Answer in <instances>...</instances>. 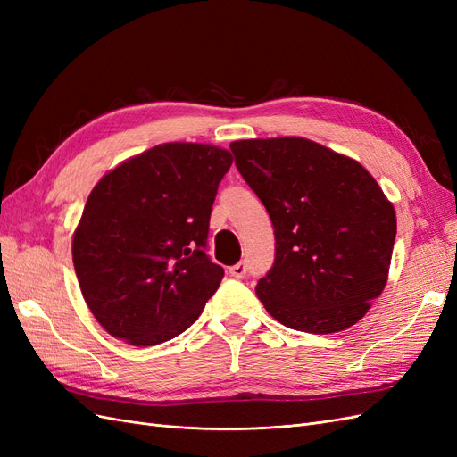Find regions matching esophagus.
<instances>
[{
  "label": "esophagus",
  "instance_id": "34e87169",
  "mask_svg": "<svg viewBox=\"0 0 457 457\" xmlns=\"http://www.w3.org/2000/svg\"><path fill=\"white\" fill-rule=\"evenodd\" d=\"M228 274L234 276V278H244V276H245V262H237V265L228 267Z\"/></svg>",
  "mask_w": 457,
  "mask_h": 457
}]
</instances>
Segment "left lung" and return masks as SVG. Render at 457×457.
I'll return each instance as SVG.
<instances>
[{
	"label": "left lung",
	"instance_id": "1",
	"mask_svg": "<svg viewBox=\"0 0 457 457\" xmlns=\"http://www.w3.org/2000/svg\"><path fill=\"white\" fill-rule=\"evenodd\" d=\"M230 150L274 227V265L255 287L267 312L307 334L354 326L389 278L393 202L356 160L303 137Z\"/></svg>",
	"mask_w": 457,
	"mask_h": 457
}]
</instances>
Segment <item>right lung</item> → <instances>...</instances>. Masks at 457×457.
<instances>
[{
	"label": "right lung",
	"mask_w": 457,
	"mask_h": 457,
	"mask_svg": "<svg viewBox=\"0 0 457 457\" xmlns=\"http://www.w3.org/2000/svg\"><path fill=\"white\" fill-rule=\"evenodd\" d=\"M230 163L215 145L163 143L95 185L72 259L81 295L110 336L152 347L196 322L225 276L204 247Z\"/></svg>",
	"instance_id": "1"
}]
</instances>
